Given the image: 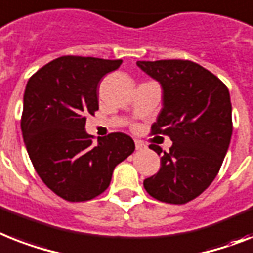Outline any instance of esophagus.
Returning <instances> with one entry per match:
<instances>
[{
	"label": "esophagus",
	"instance_id": "esophagus-1",
	"mask_svg": "<svg viewBox=\"0 0 253 253\" xmlns=\"http://www.w3.org/2000/svg\"><path fill=\"white\" fill-rule=\"evenodd\" d=\"M135 149L143 150V149H146V145L142 141H139V139H135Z\"/></svg>",
	"mask_w": 253,
	"mask_h": 253
}]
</instances>
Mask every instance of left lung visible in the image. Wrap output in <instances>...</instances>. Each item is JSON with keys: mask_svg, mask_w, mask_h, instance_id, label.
<instances>
[{"mask_svg": "<svg viewBox=\"0 0 253 253\" xmlns=\"http://www.w3.org/2000/svg\"><path fill=\"white\" fill-rule=\"evenodd\" d=\"M137 66L163 87V108L151 134L168 135L173 142L168 152L149 146L162 154L160 169L143 186L160 202L185 204L216 178L229 149L233 133L229 89L191 60H138Z\"/></svg>", "mask_w": 253, "mask_h": 253, "instance_id": "obj_1", "label": "left lung"}]
</instances>
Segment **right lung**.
<instances>
[{
    "label": "right lung",
    "instance_id": "add662e5",
    "mask_svg": "<svg viewBox=\"0 0 253 253\" xmlns=\"http://www.w3.org/2000/svg\"><path fill=\"white\" fill-rule=\"evenodd\" d=\"M122 59L66 55L29 77L20 120L29 159L42 182L68 202H86L110 186L119 163L134 151L124 133L93 143L85 131L87 115L98 111V83Z\"/></svg>",
    "mask_w": 253,
    "mask_h": 253
}]
</instances>
